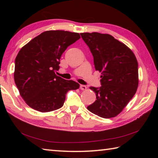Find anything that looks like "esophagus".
Segmentation results:
<instances>
[{"instance_id":"34e87169","label":"esophagus","mask_w":158,"mask_h":158,"mask_svg":"<svg viewBox=\"0 0 158 158\" xmlns=\"http://www.w3.org/2000/svg\"><path fill=\"white\" fill-rule=\"evenodd\" d=\"M80 89H81V90H85L87 89V87H86V85H80Z\"/></svg>"}]
</instances>
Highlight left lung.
I'll use <instances>...</instances> for the list:
<instances>
[{
	"instance_id": "8db88e82",
	"label": "left lung",
	"mask_w": 158,
	"mask_h": 158,
	"mask_svg": "<svg viewBox=\"0 0 158 158\" xmlns=\"http://www.w3.org/2000/svg\"><path fill=\"white\" fill-rule=\"evenodd\" d=\"M81 36L92 53L95 70L102 74L101 86L90 87L97 100L87 109L102 118L115 117L137 91V58L126 45L111 35L84 33Z\"/></svg>"
}]
</instances>
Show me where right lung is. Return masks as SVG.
Returning a JSON list of instances; mask_svg holds the SVG:
<instances>
[{
	"mask_svg": "<svg viewBox=\"0 0 158 158\" xmlns=\"http://www.w3.org/2000/svg\"><path fill=\"white\" fill-rule=\"evenodd\" d=\"M80 37L78 33L48 31L21 48L15 59L14 78L30 107L40 112L56 110L62 107L68 91L79 89L78 83L55 73L63 53Z\"/></svg>",
	"mask_w": 158,
	"mask_h": 158,
	"instance_id": "right-lung-1",
	"label": "right lung"
}]
</instances>
